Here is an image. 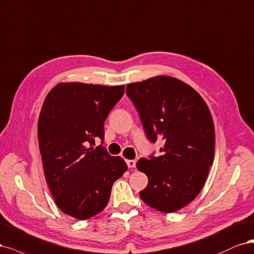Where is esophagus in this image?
<instances>
[{"label":"esophagus","instance_id":"1","mask_svg":"<svg viewBox=\"0 0 254 254\" xmlns=\"http://www.w3.org/2000/svg\"><path fill=\"white\" fill-rule=\"evenodd\" d=\"M127 167H128V168H135V166H136V161H135V160H132V159L127 160Z\"/></svg>","mask_w":254,"mask_h":254}]
</instances>
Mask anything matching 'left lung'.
<instances>
[{"label": "left lung", "mask_w": 254, "mask_h": 254, "mask_svg": "<svg viewBox=\"0 0 254 254\" xmlns=\"http://www.w3.org/2000/svg\"><path fill=\"white\" fill-rule=\"evenodd\" d=\"M127 95L149 140L162 142L159 156L137 162L149 178L139 195L165 213L181 210L198 195L214 159L215 132L208 105L190 85L168 76L127 84Z\"/></svg>", "instance_id": "obj_1"}]
</instances>
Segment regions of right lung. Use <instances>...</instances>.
<instances>
[{
    "mask_svg": "<svg viewBox=\"0 0 254 254\" xmlns=\"http://www.w3.org/2000/svg\"><path fill=\"white\" fill-rule=\"evenodd\" d=\"M125 86L59 83L48 93L38 121L43 170L59 209L87 219L105 208L113 184L127 170L95 139H104V121Z\"/></svg>",
    "mask_w": 254,
    "mask_h": 254,
    "instance_id": "obj_1",
    "label": "right lung"
}]
</instances>
